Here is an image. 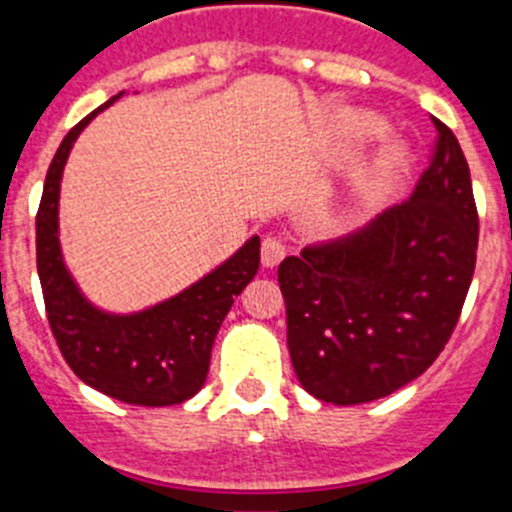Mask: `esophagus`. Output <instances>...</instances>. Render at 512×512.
<instances>
[{"label":"esophagus","instance_id":"esophagus-1","mask_svg":"<svg viewBox=\"0 0 512 512\" xmlns=\"http://www.w3.org/2000/svg\"><path fill=\"white\" fill-rule=\"evenodd\" d=\"M284 256H287V246L279 241L277 235H266L264 241H261V264L277 266Z\"/></svg>","mask_w":512,"mask_h":512}]
</instances>
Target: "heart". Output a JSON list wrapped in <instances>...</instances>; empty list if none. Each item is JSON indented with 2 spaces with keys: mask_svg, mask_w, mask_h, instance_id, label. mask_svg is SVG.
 Returning a JSON list of instances; mask_svg holds the SVG:
<instances>
[{
  "mask_svg": "<svg viewBox=\"0 0 512 512\" xmlns=\"http://www.w3.org/2000/svg\"><path fill=\"white\" fill-rule=\"evenodd\" d=\"M369 128H372V120H369V117L359 115V117H351V120H348V130H351L354 135H364ZM400 158H402L400 148L387 146V148H384V153H382V166L392 169V166L400 164Z\"/></svg>",
  "mask_w": 512,
  "mask_h": 512,
  "instance_id": "b5f03b06",
  "label": "heart"
}]
</instances>
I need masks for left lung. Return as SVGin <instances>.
Segmentation results:
<instances>
[{
	"instance_id": "obj_1",
	"label": "left lung",
	"mask_w": 512,
	"mask_h": 512,
	"mask_svg": "<svg viewBox=\"0 0 512 512\" xmlns=\"http://www.w3.org/2000/svg\"><path fill=\"white\" fill-rule=\"evenodd\" d=\"M433 128L431 161L408 202L279 264L289 356L318 400L392 395L438 359L459 323L479 217L459 140L436 117Z\"/></svg>"
}]
</instances>
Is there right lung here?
<instances>
[{"label": "right lung", "mask_w": 512, "mask_h": 512, "mask_svg": "<svg viewBox=\"0 0 512 512\" xmlns=\"http://www.w3.org/2000/svg\"><path fill=\"white\" fill-rule=\"evenodd\" d=\"M120 97L122 92L74 125L53 156L35 217L38 277L53 338L71 372L107 397L164 408L202 390L217 330L235 297L259 271L261 241L253 235L241 251L182 295L135 315H107L84 300L58 246L61 174L81 130Z\"/></svg>", "instance_id": "1"}]
</instances>
